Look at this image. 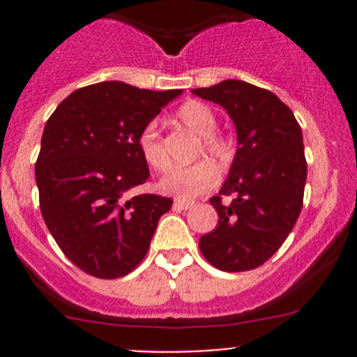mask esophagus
<instances>
[{"instance_id": "1", "label": "esophagus", "mask_w": 357, "mask_h": 357, "mask_svg": "<svg viewBox=\"0 0 357 357\" xmlns=\"http://www.w3.org/2000/svg\"><path fill=\"white\" fill-rule=\"evenodd\" d=\"M174 207L179 211H188L190 207H193V202L190 200H174Z\"/></svg>"}]
</instances>
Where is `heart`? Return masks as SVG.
Segmentation results:
<instances>
[{
    "mask_svg": "<svg viewBox=\"0 0 357 357\" xmlns=\"http://www.w3.org/2000/svg\"><path fill=\"white\" fill-rule=\"evenodd\" d=\"M176 119L183 126L202 136V145L199 149L200 155L205 152L221 164H226L235 155V145L231 139L215 132L218 115L205 103L197 102V100L183 103L176 112ZM136 143H138L139 153L149 167H152L153 171H165L169 167L171 160H169L167 149H165V143L155 122H149L143 126ZM218 181L219 172L215 165L208 160H199L195 164L183 165V167H172L167 174L162 176L158 181V188L160 192L176 197V199L188 200L211 190Z\"/></svg>",
    "mask_w": 357,
    "mask_h": 357,
    "instance_id": "obj_1",
    "label": "heart"
}]
</instances>
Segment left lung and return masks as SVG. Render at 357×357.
Listing matches in <instances>:
<instances>
[{
    "label": "left lung",
    "instance_id": "left-lung-1",
    "mask_svg": "<svg viewBox=\"0 0 357 357\" xmlns=\"http://www.w3.org/2000/svg\"><path fill=\"white\" fill-rule=\"evenodd\" d=\"M193 93L226 109L238 135L228 179L211 199L218 226L199 240L200 252L221 271H250L283 245L301 215L307 178L301 126L275 93L245 81Z\"/></svg>",
    "mask_w": 357,
    "mask_h": 357
}]
</instances>
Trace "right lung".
<instances>
[{"label": "right lung", "mask_w": 357, "mask_h": 357, "mask_svg": "<svg viewBox=\"0 0 357 357\" xmlns=\"http://www.w3.org/2000/svg\"><path fill=\"white\" fill-rule=\"evenodd\" d=\"M178 95L181 89L107 81L75 89L50 115L36 160L39 207L56 245L81 271L114 280L145 259L172 200L128 197L150 176L136 139Z\"/></svg>", "instance_id": "1"}]
</instances>
